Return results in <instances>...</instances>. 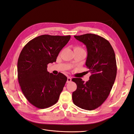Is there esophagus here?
<instances>
[{"mask_svg": "<svg viewBox=\"0 0 134 134\" xmlns=\"http://www.w3.org/2000/svg\"><path fill=\"white\" fill-rule=\"evenodd\" d=\"M71 81V78H70V77H68V78H67V83H69V82H70Z\"/></svg>", "mask_w": 134, "mask_h": 134, "instance_id": "1", "label": "esophagus"}]
</instances>
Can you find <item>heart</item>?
I'll return each mask as SVG.
<instances>
[{"instance_id":"1","label":"heart","mask_w":134,"mask_h":134,"mask_svg":"<svg viewBox=\"0 0 134 134\" xmlns=\"http://www.w3.org/2000/svg\"><path fill=\"white\" fill-rule=\"evenodd\" d=\"M74 50H84L82 47H79V46H76L74 47Z\"/></svg>"}]
</instances>
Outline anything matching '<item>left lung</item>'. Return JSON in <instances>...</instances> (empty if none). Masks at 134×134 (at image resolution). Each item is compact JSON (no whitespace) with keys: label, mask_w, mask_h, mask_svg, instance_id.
Listing matches in <instances>:
<instances>
[{"label":"left lung","mask_w":134,"mask_h":134,"mask_svg":"<svg viewBox=\"0 0 134 134\" xmlns=\"http://www.w3.org/2000/svg\"><path fill=\"white\" fill-rule=\"evenodd\" d=\"M86 45L88 55L86 65L91 72L86 82L81 78H72L77 88L72 94L76 106L91 111L99 107L106 100L116 77L115 54L108 40L98 35L87 34L74 36Z\"/></svg>","instance_id":"left-lung-1"}]
</instances>
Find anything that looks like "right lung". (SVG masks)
Listing matches in <instances>:
<instances>
[{
  "label": "right lung",
  "mask_w": 134,
  "mask_h": 134,
  "mask_svg": "<svg viewBox=\"0 0 134 134\" xmlns=\"http://www.w3.org/2000/svg\"><path fill=\"white\" fill-rule=\"evenodd\" d=\"M70 35H43L24 46L17 63L18 79L23 94L31 104L46 108L58 102L67 77L47 71V65L56 61L60 51L69 41Z\"/></svg>",
  "instance_id": "1"
}]
</instances>
